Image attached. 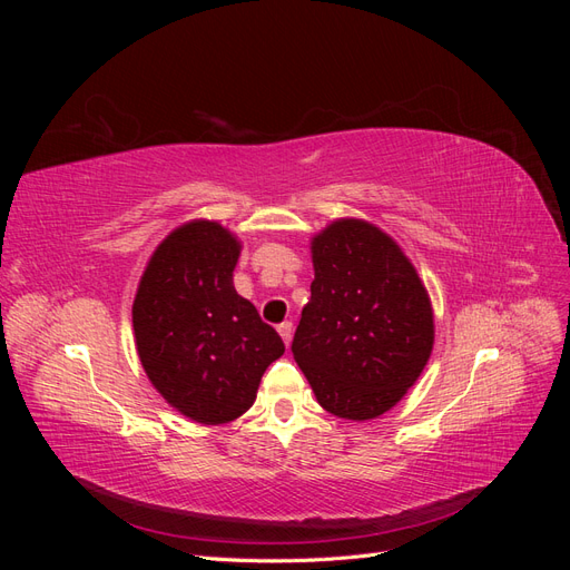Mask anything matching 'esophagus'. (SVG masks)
I'll return each instance as SVG.
<instances>
[{
	"instance_id": "esophagus-1",
	"label": "esophagus",
	"mask_w": 570,
	"mask_h": 570,
	"mask_svg": "<svg viewBox=\"0 0 570 570\" xmlns=\"http://www.w3.org/2000/svg\"><path fill=\"white\" fill-rule=\"evenodd\" d=\"M292 331H295V327H292V321H283V323L278 325V333H281V337H283V342H285V347L292 342Z\"/></svg>"
}]
</instances>
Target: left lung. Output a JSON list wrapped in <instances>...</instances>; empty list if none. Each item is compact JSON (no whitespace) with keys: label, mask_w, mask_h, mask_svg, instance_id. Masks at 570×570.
Instances as JSON below:
<instances>
[{"label":"left lung","mask_w":570,"mask_h":570,"mask_svg":"<svg viewBox=\"0 0 570 570\" xmlns=\"http://www.w3.org/2000/svg\"><path fill=\"white\" fill-rule=\"evenodd\" d=\"M312 252V299L292 354L325 411L375 419L419 381L433 352L428 292L392 237L371 223L335 220Z\"/></svg>","instance_id":"8db88e82"}]
</instances>
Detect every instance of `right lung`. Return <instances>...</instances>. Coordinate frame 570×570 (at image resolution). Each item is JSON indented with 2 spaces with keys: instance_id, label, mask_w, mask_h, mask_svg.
<instances>
[{
  "instance_id": "1",
  "label": "right lung",
  "mask_w": 570,
  "mask_h": 570,
  "mask_svg": "<svg viewBox=\"0 0 570 570\" xmlns=\"http://www.w3.org/2000/svg\"><path fill=\"white\" fill-rule=\"evenodd\" d=\"M239 243L195 220L154 252L137 287L132 327L151 385L187 419L228 423L254 404L285 344L233 287Z\"/></svg>"
}]
</instances>
